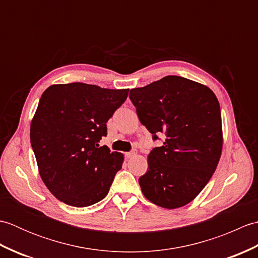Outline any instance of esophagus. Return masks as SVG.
I'll use <instances>...</instances> for the list:
<instances>
[{
  "label": "esophagus",
  "instance_id": "obj_1",
  "mask_svg": "<svg viewBox=\"0 0 258 258\" xmlns=\"http://www.w3.org/2000/svg\"><path fill=\"white\" fill-rule=\"evenodd\" d=\"M135 154H136L135 151H132V152H127V153H125V156H126V158H131L132 156H134Z\"/></svg>",
  "mask_w": 258,
  "mask_h": 258
}]
</instances>
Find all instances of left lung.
Returning <instances> with one entry per match:
<instances>
[{"label":"left lung","instance_id":"left-lung-1","mask_svg":"<svg viewBox=\"0 0 258 258\" xmlns=\"http://www.w3.org/2000/svg\"><path fill=\"white\" fill-rule=\"evenodd\" d=\"M145 127L162 146L147 156L149 168L139 178L144 196L168 210L193 201L220 162L223 147L221 107L214 92L182 76L168 75L130 92Z\"/></svg>","mask_w":258,"mask_h":258}]
</instances>
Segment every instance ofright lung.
<instances>
[{
	"mask_svg": "<svg viewBox=\"0 0 258 258\" xmlns=\"http://www.w3.org/2000/svg\"><path fill=\"white\" fill-rule=\"evenodd\" d=\"M127 94V89L85 83L54 84L42 94L31 122V145L41 178L58 201L86 207L107 195L124 155L98 143Z\"/></svg>",
	"mask_w": 258,
	"mask_h": 258,
	"instance_id": "add662e5",
	"label": "right lung"
}]
</instances>
